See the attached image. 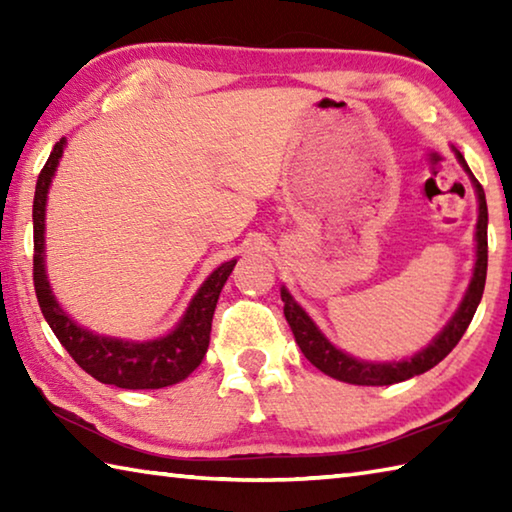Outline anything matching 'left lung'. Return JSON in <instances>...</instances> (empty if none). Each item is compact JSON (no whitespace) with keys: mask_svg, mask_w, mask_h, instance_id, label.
Segmentation results:
<instances>
[{"mask_svg":"<svg viewBox=\"0 0 512 512\" xmlns=\"http://www.w3.org/2000/svg\"><path fill=\"white\" fill-rule=\"evenodd\" d=\"M456 153L458 162L465 169L467 176L472 180V187L479 198V219H476V259H474V271L472 280L467 284V291L461 300V305L454 311V316L449 318V323L440 329L427 348L415 352L411 359L402 361H363L352 357V354L343 352L320 332L318 325L311 320V316L302 309L296 300H293L287 287H282V302H284V316L291 325V332L296 336V343L305 357L314 363V366L325 372V375L345 381V384L354 386H391L397 381L411 379L415 375L431 370L438 366L449 352L456 348V343L461 341L467 325L472 323L474 311L479 307L483 287H485V273H488V205H485V192L479 180L474 178V173L467 167V162L461 153Z\"/></svg>","mask_w":512,"mask_h":512,"instance_id":"left-lung-1","label":"left lung"}]
</instances>
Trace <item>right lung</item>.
<instances>
[{
    "label": "right lung",
    "instance_id": "obj_1",
    "mask_svg": "<svg viewBox=\"0 0 512 512\" xmlns=\"http://www.w3.org/2000/svg\"><path fill=\"white\" fill-rule=\"evenodd\" d=\"M65 144V137L56 142L47 164L40 171L36 196H33V284H36L42 316L54 329L56 339L63 343L69 357L101 384L131 388V391L178 384L201 366L207 345H210L216 302H219L223 284L230 277L237 259H230L207 275V280L189 300L178 325L158 339L126 341L117 336L94 334L88 327L74 323L72 316L58 305L45 268L47 194L51 180L56 176L58 162L63 158Z\"/></svg>",
    "mask_w": 512,
    "mask_h": 512
}]
</instances>
